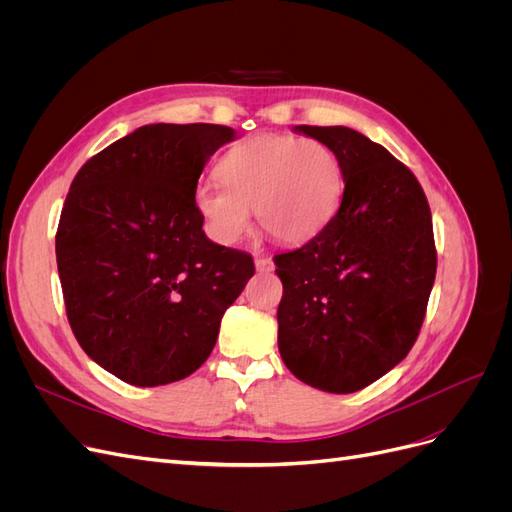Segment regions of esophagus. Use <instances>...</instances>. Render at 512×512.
Segmentation results:
<instances>
[{"mask_svg":"<svg viewBox=\"0 0 512 512\" xmlns=\"http://www.w3.org/2000/svg\"><path fill=\"white\" fill-rule=\"evenodd\" d=\"M256 271H258V273H269V271H273V260L267 258V256H258V258H256Z\"/></svg>","mask_w":512,"mask_h":512,"instance_id":"obj_1","label":"esophagus"}]
</instances>
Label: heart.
Here are the masks:
<instances>
[{
  "label": "heart",
  "mask_w": 512,
  "mask_h": 512,
  "mask_svg": "<svg viewBox=\"0 0 512 512\" xmlns=\"http://www.w3.org/2000/svg\"><path fill=\"white\" fill-rule=\"evenodd\" d=\"M222 183L194 188V207L209 237L222 245L241 241L256 211L260 226L282 243H305L331 222L344 192L335 153L314 138L252 136L218 162Z\"/></svg>",
  "instance_id": "obj_1"
}]
</instances>
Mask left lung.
<instances>
[{
	"label": "left lung",
	"instance_id": "8db88e82",
	"mask_svg": "<svg viewBox=\"0 0 512 512\" xmlns=\"http://www.w3.org/2000/svg\"><path fill=\"white\" fill-rule=\"evenodd\" d=\"M342 164V205L318 235L277 254V346L301 382L354 393L406 359L436 280L431 211L410 168L344 126H297Z\"/></svg>",
	"mask_w": 512,
	"mask_h": 512
}]
</instances>
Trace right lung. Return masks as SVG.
Returning a JSON list of instances; mask_svg holds the SVG:
<instances>
[{
  "instance_id": "obj_1",
  "label": "right lung",
  "mask_w": 512,
  "mask_h": 512,
  "mask_svg": "<svg viewBox=\"0 0 512 512\" xmlns=\"http://www.w3.org/2000/svg\"><path fill=\"white\" fill-rule=\"evenodd\" d=\"M215 123H151L76 173L55 237L76 342L134 386L188 378L254 275L250 254L213 243L194 207L209 158L235 141Z\"/></svg>"
}]
</instances>
